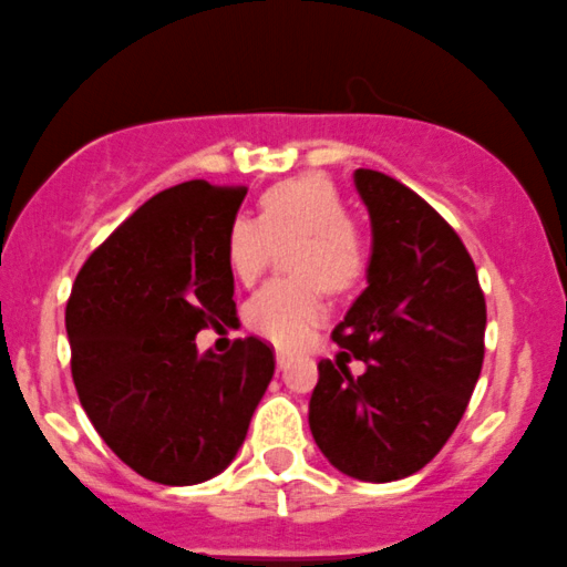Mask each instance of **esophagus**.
I'll list each match as a JSON object with an SVG mask.
<instances>
[{"label":"esophagus","mask_w":567,"mask_h":567,"mask_svg":"<svg viewBox=\"0 0 567 567\" xmlns=\"http://www.w3.org/2000/svg\"><path fill=\"white\" fill-rule=\"evenodd\" d=\"M290 360H293V358H290L288 352L277 350V369H279V371H285V369H288V365H290Z\"/></svg>","instance_id":"obj_1"}]
</instances>
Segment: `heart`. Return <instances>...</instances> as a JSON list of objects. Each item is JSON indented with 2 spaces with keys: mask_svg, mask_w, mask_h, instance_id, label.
I'll return each instance as SVG.
<instances>
[{
  "mask_svg": "<svg viewBox=\"0 0 567 567\" xmlns=\"http://www.w3.org/2000/svg\"><path fill=\"white\" fill-rule=\"evenodd\" d=\"M260 217H236L226 236L228 266L241 282L260 277L271 247L296 239L290 269L298 279H277L247 303V326L279 347H298L326 315L320 282L347 290L363 277L369 247L333 183L320 174L271 185L258 202Z\"/></svg>",
  "mask_w": 567,
  "mask_h": 567,
  "instance_id": "b5f03b06",
  "label": "heart"
}]
</instances>
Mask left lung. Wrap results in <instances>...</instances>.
I'll list each match as a JSON object with an SVG mask.
<instances>
[{"label": "left lung", "mask_w": 567, "mask_h": 567, "mask_svg": "<svg viewBox=\"0 0 567 567\" xmlns=\"http://www.w3.org/2000/svg\"><path fill=\"white\" fill-rule=\"evenodd\" d=\"M371 217L365 290L333 328L347 352L320 360L309 431L341 474L398 482L425 468L455 433L484 360L487 307L468 250L398 179L354 169ZM350 357L367 371L352 378Z\"/></svg>", "instance_id": "1"}]
</instances>
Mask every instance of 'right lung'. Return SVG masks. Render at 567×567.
I'll return each instance as SVG.
<instances>
[{
    "mask_svg": "<svg viewBox=\"0 0 567 567\" xmlns=\"http://www.w3.org/2000/svg\"><path fill=\"white\" fill-rule=\"evenodd\" d=\"M247 188L207 179L142 204L85 260L66 303L72 379L104 444L169 487L226 471L274 377L255 336L217 358L196 333L236 315L226 236Z\"/></svg>",
    "mask_w": 567,
    "mask_h": 567,
    "instance_id": "obj_1",
    "label": "right lung"
}]
</instances>
